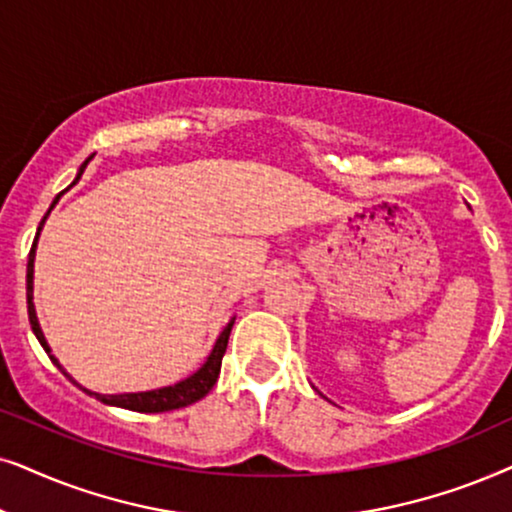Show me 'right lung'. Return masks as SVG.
Masks as SVG:
<instances>
[{"label": "right lung", "mask_w": 512, "mask_h": 512, "mask_svg": "<svg viewBox=\"0 0 512 512\" xmlns=\"http://www.w3.org/2000/svg\"><path fill=\"white\" fill-rule=\"evenodd\" d=\"M93 156H88V159L81 163V168H79V173H77V177H74V182L72 185H77L79 182V177L84 175V168L88 166V161H91ZM70 185V187H72ZM67 187V189H70ZM65 189V192H67ZM60 196H63V192H60L58 196H56V201L51 203V208L56 206L58 203V199ZM51 208H49V213H51ZM49 213L44 215V220H42V224H39V229H37V238H39V231H42V227H44V222H46V217H49ZM37 238H34V243H32V250H30V257H27V316H30V325H32V332H34V337L39 339V344L44 346V351L49 353V358H51V363L58 367L60 372L65 374L67 379L72 381V384H77V381H74L70 374H67L63 367H60V363L56 360V356H51V349H49V344H46V337H44V332H42V327H39V320H37V311H34V302H32V278H34V250H37ZM231 327H234V320H229L227 323V327H224L222 330V335L217 337V342H215V346H213V351H210V356H208V360L206 363H203L199 370H196L192 377H187V379H182V381H177V384H173V386H163V388H156V391H142V393H119V395H102V393H93V391H88V388H84V386H79L81 391L84 393H88V395H95V398L100 400V403H105V405H114V407H124V410H133V412H170V410H180V407H187V405H192V403H196V400H201L203 395H208V391L210 388L215 386V381H217V377H220V367H222V358H224V351H227V342H229V335H231Z\"/></svg>", "instance_id": "1"}]
</instances>
